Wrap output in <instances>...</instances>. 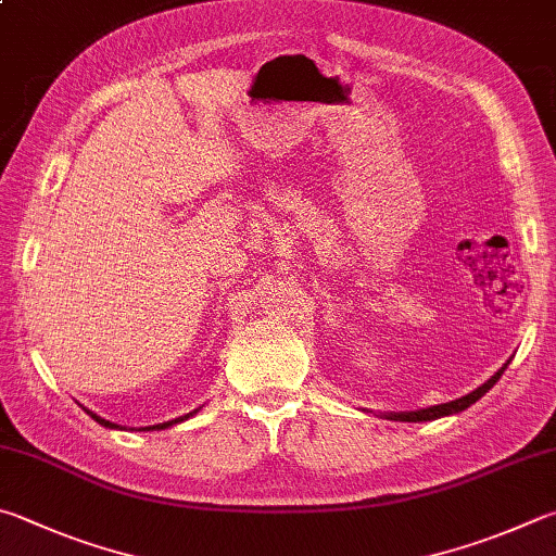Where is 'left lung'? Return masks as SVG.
Instances as JSON below:
<instances>
[{
	"mask_svg": "<svg viewBox=\"0 0 556 556\" xmlns=\"http://www.w3.org/2000/svg\"><path fill=\"white\" fill-rule=\"evenodd\" d=\"M508 362L503 365L496 375H493L489 381H483L479 389H473L471 393H467V396H462L457 401H450V403H438V406H430V408H420V410H403V413H387L389 420H401V422H422V420H438L442 416H452V413H462L467 410L471 403H477L483 393H486L489 389H493V383H496L501 379L503 371H506Z\"/></svg>",
	"mask_w": 556,
	"mask_h": 556,
	"instance_id": "1",
	"label": "left lung"
}]
</instances>
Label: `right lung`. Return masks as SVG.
Instances as JSON below:
<instances>
[{
  "mask_svg": "<svg viewBox=\"0 0 556 556\" xmlns=\"http://www.w3.org/2000/svg\"><path fill=\"white\" fill-rule=\"evenodd\" d=\"M87 410V408H85ZM89 416H92L99 426H104V428H111V430H124V428H118L116 422H109V420H104V418H99L97 413H92V410H87ZM194 413H199V408L197 410H191V413H187V416H179V418H175V420H167V422H157V426H148V428H140V430H165V428H173V426H177V422H181V420H187V418H191L194 416Z\"/></svg>",
  "mask_w": 556,
  "mask_h": 556,
  "instance_id": "1",
  "label": "right lung"
}]
</instances>
